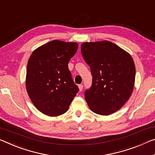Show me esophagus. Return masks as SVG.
Here are the masks:
<instances>
[{"label": "esophagus", "mask_w": 155, "mask_h": 155, "mask_svg": "<svg viewBox=\"0 0 155 155\" xmlns=\"http://www.w3.org/2000/svg\"><path fill=\"white\" fill-rule=\"evenodd\" d=\"M83 85L82 84L78 85V88H79V91H80V92H81V91L83 90Z\"/></svg>", "instance_id": "obj_1"}]
</instances>
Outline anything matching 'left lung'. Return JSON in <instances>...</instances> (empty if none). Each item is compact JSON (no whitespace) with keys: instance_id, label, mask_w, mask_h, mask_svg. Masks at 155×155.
<instances>
[{"instance_id":"obj_1","label":"left lung","mask_w":155,"mask_h":155,"mask_svg":"<svg viewBox=\"0 0 155 155\" xmlns=\"http://www.w3.org/2000/svg\"><path fill=\"white\" fill-rule=\"evenodd\" d=\"M83 59L92 76L85 99L90 110L100 115L117 112L130 97L135 80V65L132 56L108 41L83 43Z\"/></svg>"}]
</instances>
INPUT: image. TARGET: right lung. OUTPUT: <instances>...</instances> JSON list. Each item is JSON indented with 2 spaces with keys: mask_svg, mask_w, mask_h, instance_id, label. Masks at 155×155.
I'll use <instances>...</instances> for the list:
<instances>
[{
  "mask_svg": "<svg viewBox=\"0 0 155 155\" xmlns=\"http://www.w3.org/2000/svg\"><path fill=\"white\" fill-rule=\"evenodd\" d=\"M78 44L54 40L34 50L27 66L26 89L31 102L43 114L67 112L78 87L68 68Z\"/></svg>",
  "mask_w": 155,
  "mask_h": 155,
  "instance_id": "right-lung-1",
  "label": "right lung"
}]
</instances>
